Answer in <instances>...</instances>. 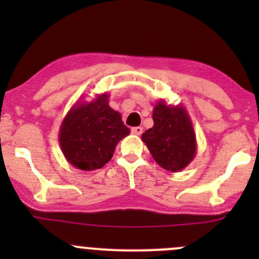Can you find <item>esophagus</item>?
I'll return each mask as SVG.
<instances>
[{
	"instance_id": "obj_1",
	"label": "esophagus",
	"mask_w": 259,
	"mask_h": 259,
	"mask_svg": "<svg viewBox=\"0 0 259 259\" xmlns=\"http://www.w3.org/2000/svg\"><path fill=\"white\" fill-rule=\"evenodd\" d=\"M132 133H133V134H134V135H142L143 127H142V126H135V127H133Z\"/></svg>"
}]
</instances>
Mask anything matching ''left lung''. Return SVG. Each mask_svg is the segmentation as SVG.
<instances>
[{"instance_id":"left-lung-1","label":"left lung","mask_w":259,"mask_h":259,"mask_svg":"<svg viewBox=\"0 0 259 259\" xmlns=\"http://www.w3.org/2000/svg\"><path fill=\"white\" fill-rule=\"evenodd\" d=\"M154 126L143 133L142 140L154 160L169 171L187 168L197 154V139L189 114L182 105H168L164 100L153 110Z\"/></svg>"}]
</instances>
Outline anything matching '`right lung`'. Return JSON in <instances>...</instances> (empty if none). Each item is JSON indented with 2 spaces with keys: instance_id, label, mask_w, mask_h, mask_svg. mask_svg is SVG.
Masks as SVG:
<instances>
[{
  "instance_id": "add662e5",
  "label": "right lung",
  "mask_w": 259,
  "mask_h": 259,
  "mask_svg": "<svg viewBox=\"0 0 259 259\" xmlns=\"http://www.w3.org/2000/svg\"><path fill=\"white\" fill-rule=\"evenodd\" d=\"M130 134L121 115L109 105V95L100 94L91 101H77L64 117L59 142L64 156L75 168L100 169L110 159L117 143Z\"/></svg>"
}]
</instances>
